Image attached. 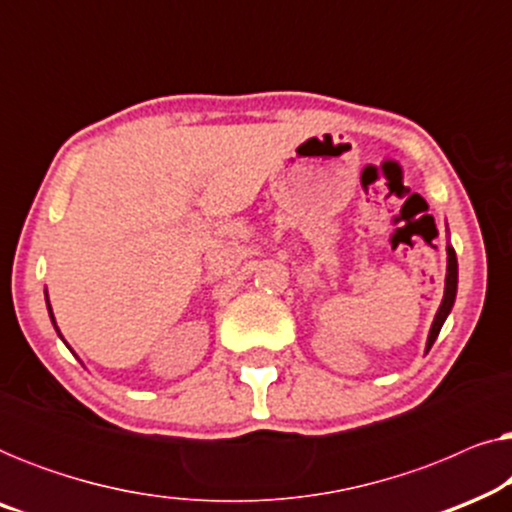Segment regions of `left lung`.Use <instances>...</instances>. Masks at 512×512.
Masks as SVG:
<instances>
[{"label": "left lung", "instance_id": "obj_1", "mask_svg": "<svg viewBox=\"0 0 512 512\" xmlns=\"http://www.w3.org/2000/svg\"><path fill=\"white\" fill-rule=\"evenodd\" d=\"M457 282H459V268H457V254H454L452 244H447V270H445V291H443V300H440V307L433 317L429 338H426V352H429L433 342H436L440 328H443L445 319L450 317L452 307H454V298H457Z\"/></svg>", "mask_w": 512, "mask_h": 512}]
</instances>
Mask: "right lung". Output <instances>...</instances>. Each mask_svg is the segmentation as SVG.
Here are the masks:
<instances>
[{"label": "right lung", "mask_w": 512, "mask_h": 512, "mask_svg": "<svg viewBox=\"0 0 512 512\" xmlns=\"http://www.w3.org/2000/svg\"><path fill=\"white\" fill-rule=\"evenodd\" d=\"M46 305H48V314H51V321H53V326H55V331H58V335H60V328H58V324H55V317H53V310H51V303H48V293H46ZM62 338V335H60ZM62 342H65V338H62ZM67 345V342H65ZM69 347V345H67Z\"/></svg>", "instance_id": "1"}]
</instances>
